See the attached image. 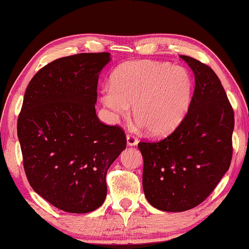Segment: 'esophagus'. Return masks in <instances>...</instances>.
I'll list each match as a JSON object with an SVG mask.
<instances>
[{"mask_svg":"<svg viewBox=\"0 0 249 249\" xmlns=\"http://www.w3.org/2000/svg\"><path fill=\"white\" fill-rule=\"evenodd\" d=\"M126 142H127L128 146H136L138 144L137 138L132 136V135H129V134L126 136Z\"/></svg>","mask_w":249,"mask_h":249,"instance_id":"esophagus-1","label":"esophagus"}]
</instances>
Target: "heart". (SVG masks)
Here are the masks:
<instances>
[{"mask_svg":"<svg viewBox=\"0 0 249 249\" xmlns=\"http://www.w3.org/2000/svg\"><path fill=\"white\" fill-rule=\"evenodd\" d=\"M101 92V102L114 117L126 116L133 105L134 117L154 136L178 127L191 107L195 82L180 66L153 60L124 62Z\"/></svg>","mask_w":249,"mask_h":249,"instance_id":"b5f03b06","label":"heart"}]
</instances>
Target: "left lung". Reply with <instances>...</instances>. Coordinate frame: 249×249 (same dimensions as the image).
Returning <instances> with one entry per match:
<instances>
[{"label": "left lung", "mask_w": 249, "mask_h": 249, "mask_svg": "<svg viewBox=\"0 0 249 249\" xmlns=\"http://www.w3.org/2000/svg\"><path fill=\"white\" fill-rule=\"evenodd\" d=\"M195 73L196 88L185 119L165 140L140 142L142 189L160 211L182 212L203 202L229 170L234 112L215 72L180 56Z\"/></svg>", "instance_id": "left-lung-1"}]
</instances>
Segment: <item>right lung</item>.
<instances>
[{
    "label": "right lung",
    "instance_id": "obj_1",
    "mask_svg": "<svg viewBox=\"0 0 249 249\" xmlns=\"http://www.w3.org/2000/svg\"><path fill=\"white\" fill-rule=\"evenodd\" d=\"M108 53L59 58L29 82L18 121L24 169L34 191L65 212L103 204L109 166L126 148L117 126L96 116V89Z\"/></svg>",
    "mask_w": 249,
    "mask_h": 249
}]
</instances>
